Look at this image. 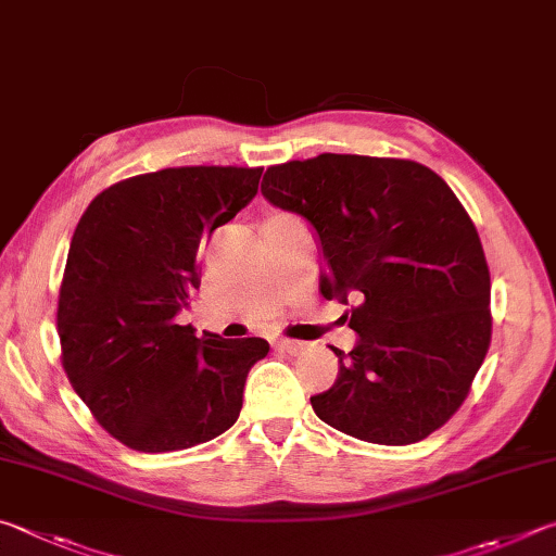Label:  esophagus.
Instances as JSON below:
<instances>
[{
  "label": "esophagus",
  "mask_w": 556,
  "mask_h": 556,
  "mask_svg": "<svg viewBox=\"0 0 556 556\" xmlns=\"http://www.w3.org/2000/svg\"><path fill=\"white\" fill-rule=\"evenodd\" d=\"M273 346L280 349V352H288V354H300L307 344L305 342H295V339H278V342L273 344Z\"/></svg>",
  "instance_id": "obj_1"
}]
</instances>
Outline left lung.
Returning a JSON list of instances; mask_svg holds the SVG:
<instances>
[{"instance_id":"1","label":"left lung","mask_w":556,"mask_h":556,"mask_svg":"<svg viewBox=\"0 0 556 556\" xmlns=\"http://www.w3.org/2000/svg\"><path fill=\"white\" fill-rule=\"evenodd\" d=\"M261 192L323 243L319 293L354 300L358 334L313 410L374 444L425 440L471 391L491 346V273L469 212L422 163L323 153L270 165Z\"/></svg>"}]
</instances>
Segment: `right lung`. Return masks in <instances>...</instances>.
I'll return each mask as SVG.
<instances>
[{
    "mask_svg": "<svg viewBox=\"0 0 556 556\" xmlns=\"http://www.w3.org/2000/svg\"><path fill=\"white\" fill-rule=\"evenodd\" d=\"M263 168L182 165L110 185L77 222L58 295L67 381L114 440L159 454L237 422L261 337L175 325L200 288L204 239L258 192Z\"/></svg>",
    "mask_w": 556,
    "mask_h": 556,
    "instance_id": "add662e5",
    "label": "right lung"
}]
</instances>
